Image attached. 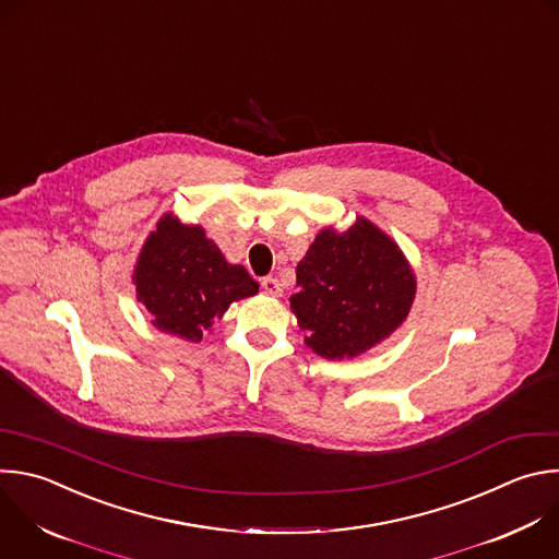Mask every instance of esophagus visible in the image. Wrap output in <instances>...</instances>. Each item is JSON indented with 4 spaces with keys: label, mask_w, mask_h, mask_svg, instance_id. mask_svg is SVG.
<instances>
[{
    "label": "esophagus",
    "mask_w": 559,
    "mask_h": 559,
    "mask_svg": "<svg viewBox=\"0 0 559 559\" xmlns=\"http://www.w3.org/2000/svg\"><path fill=\"white\" fill-rule=\"evenodd\" d=\"M261 287H263V292L270 294V296H281V292H283L278 278H274V276H265V278L261 281Z\"/></svg>",
    "instance_id": "obj_1"
}]
</instances>
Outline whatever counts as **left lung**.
<instances>
[{"instance_id": "1", "label": "left lung", "mask_w": 559, "mask_h": 559, "mask_svg": "<svg viewBox=\"0 0 559 559\" xmlns=\"http://www.w3.org/2000/svg\"><path fill=\"white\" fill-rule=\"evenodd\" d=\"M296 285L289 305L307 346L326 359L355 357L389 337L415 298L402 250L361 217L342 235L326 228L316 237Z\"/></svg>"}]
</instances>
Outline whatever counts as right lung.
Here are the masks:
<instances>
[{
	"label": "right lung",
	"mask_w": 559,
	"mask_h": 559,
	"mask_svg": "<svg viewBox=\"0 0 559 559\" xmlns=\"http://www.w3.org/2000/svg\"><path fill=\"white\" fill-rule=\"evenodd\" d=\"M133 281L153 326L191 342H200L230 302L259 292V283L230 265L200 226H181L170 215L146 239Z\"/></svg>",
	"instance_id": "obj_1"
}]
</instances>
